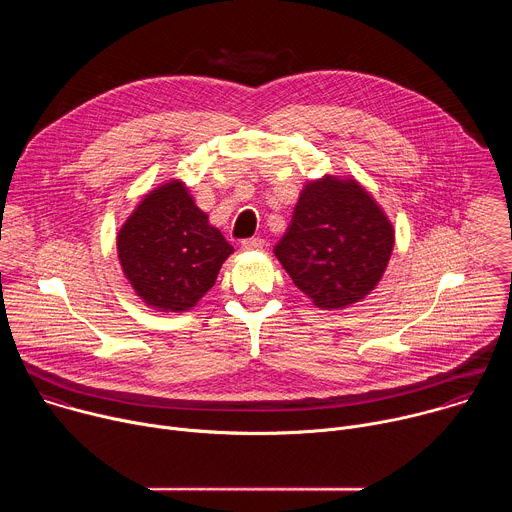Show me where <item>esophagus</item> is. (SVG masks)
I'll return each mask as SVG.
<instances>
[{
  "label": "esophagus",
  "instance_id": "1",
  "mask_svg": "<svg viewBox=\"0 0 512 512\" xmlns=\"http://www.w3.org/2000/svg\"><path fill=\"white\" fill-rule=\"evenodd\" d=\"M241 247H243L245 251H261V249L265 247V241L259 239V237H251V239H245V241L241 243Z\"/></svg>",
  "mask_w": 512,
  "mask_h": 512
}]
</instances>
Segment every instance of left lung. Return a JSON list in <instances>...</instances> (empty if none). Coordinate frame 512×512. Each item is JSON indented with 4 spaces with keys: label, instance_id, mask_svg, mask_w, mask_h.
Returning <instances> with one entry per match:
<instances>
[{
    "label": "left lung",
    "instance_id": "obj_1",
    "mask_svg": "<svg viewBox=\"0 0 512 512\" xmlns=\"http://www.w3.org/2000/svg\"><path fill=\"white\" fill-rule=\"evenodd\" d=\"M395 231L375 198L356 180L324 176L306 184L273 253L322 310H342L381 281Z\"/></svg>",
    "mask_w": 512,
    "mask_h": 512
}]
</instances>
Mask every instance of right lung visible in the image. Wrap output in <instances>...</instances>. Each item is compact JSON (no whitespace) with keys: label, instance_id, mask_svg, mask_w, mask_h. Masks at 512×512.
Returning a JSON list of instances; mask_svg holds the SVG:
<instances>
[{"label":"right lung","instance_id":"obj_1","mask_svg":"<svg viewBox=\"0 0 512 512\" xmlns=\"http://www.w3.org/2000/svg\"><path fill=\"white\" fill-rule=\"evenodd\" d=\"M117 253L135 294L160 312H186L214 285L233 253L208 225L180 180L145 194L117 235Z\"/></svg>","mask_w":512,"mask_h":512}]
</instances>
